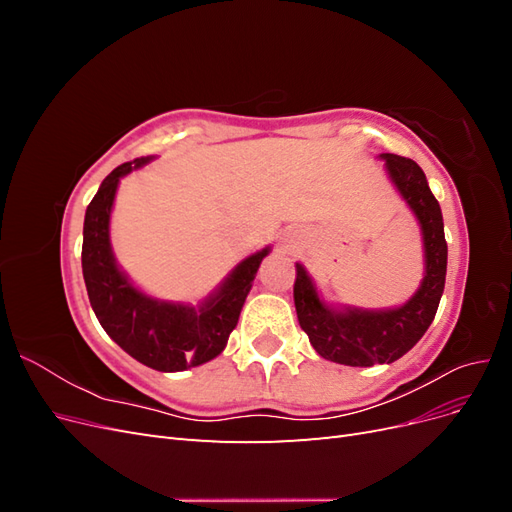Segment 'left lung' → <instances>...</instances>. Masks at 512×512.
I'll use <instances>...</instances> for the list:
<instances>
[{"label":"left lung","mask_w":512,"mask_h":512,"mask_svg":"<svg viewBox=\"0 0 512 512\" xmlns=\"http://www.w3.org/2000/svg\"><path fill=\"white\" fill-rule=\"evenodd\" d=\"M386 168L399 194L414 211L423 230L425 243V280L414 297L397 309L386 312H361L346 309L333 312L324 305L301 265L294 277V307L301 329L322 359L371 367L376 363H393L404 356L425 335L436 318L446 280V239L442 211L431 194L425 173L414 160L382 153Z\"/></svg>","instance_id":"1"}]
</instances>
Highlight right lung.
<instances>
[{"label":"right lung","mask_w":512,"mask_h":512,"mask_svg":"<svg viewBox=\"0 0 512 512\" xmlns=\"http://www.w3.org/2000/svg\"><path fill=\"white\" fill-rule=\"evenodd\" d=\"M145 162L136 158L117 166L91 198L83 226V277L96 318L115 344L151 369L183 371L215 359L224 350L269 247L245 258L198 309L145 297L117 269L108 243L119 177Z\"/></svg>","instance_id":"obj_1"}]
</instances>
